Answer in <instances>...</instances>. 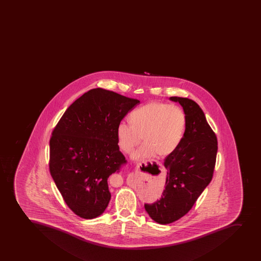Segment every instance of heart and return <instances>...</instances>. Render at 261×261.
<instances>
[{
    "label": "heart",
    "mask_w": 261,
    "mask_h": 261,
    "mask_svg": "<svg viewBox=\"0 0 261 261\" xmlns=\"http://www.w3.org/2000/svg\"><path fill=\"white\" fill-rule=\"evenodd\" d=\"M129 123L120 121L116 127L119 148L129 153L144 144L130 155L132 160H148L158 155L167 158L177 149L186 129V115L177 106L162 102H150L129 115Z\"/></svg>",
    "instance_id": "obj_1"
}]
</instances>
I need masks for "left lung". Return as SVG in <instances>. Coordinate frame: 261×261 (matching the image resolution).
Wrapping results in <instances>:
<instances>
[{"mask_svg":"<svg viewBox=\"0 0 261 261\" xmlns=\"http://www.w3.org/2000/svg\"><path fill=\"white\" fill-rule=\"evenodd\" d=\"M170 100L181 105L187 122L181 143L165 159L167 175L162 197L145 203L149 216L160 224L178 220L193 207L213 178L218 151L216 135L195 101L176 96Z\"/></svg>","mask_w":261,"mask_h":261,"instance_id":"1","label":"left lung"}]
</instances>
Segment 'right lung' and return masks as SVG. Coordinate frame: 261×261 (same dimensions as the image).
Returning a JSON list of instances; mask_svg holds the SVG:
<instances>
[{
  "instance_id": "right-lung-1",
  "label": "right lung",
  "mask_w": 261,
  "mask_h": 261,
  "mask_svg": "<svg viewBox=\"0 0 261 261\" xmlns=\"http://www.w3.org/2000/svg\"><path fill=\"white\" fill-rule=\"evenodd\" d=\"M139 103L115 92L91 89L66 110L54 128L50 173L66 204L80 218H97L108 206L109 176L126 163L116 127Z\"/></svg>"
}]
</instances>
